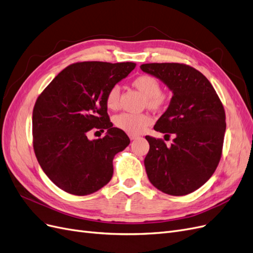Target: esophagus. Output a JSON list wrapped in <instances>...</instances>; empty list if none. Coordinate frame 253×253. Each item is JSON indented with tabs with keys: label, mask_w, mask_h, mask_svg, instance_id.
<instances>
[{
	"label": "esophagus",
	"mask_w": 253,
	"mask_h": 253,
	"mask_svg": "<svg viewBox=\"0 0 253 253\" xmlns=\"http://www.w3.org/2000/svg\"><path fill=\"white\" fill-rule=\"evenodd\" d=\"M129 137H130V140H136V138L138 137L137 135H134V134H129Z\"/></svg>",
	"instance_id": "34e87169"
}]
</instances>
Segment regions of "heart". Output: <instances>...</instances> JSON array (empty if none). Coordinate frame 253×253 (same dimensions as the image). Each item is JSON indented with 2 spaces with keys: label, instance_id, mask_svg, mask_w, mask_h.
<instances>
[{
  "label": "heart",
  "instance_id": "b5f03b06",
  "mask_svg": "<svg viewBox=\"0 0 253 253\" xmlns=\"http://www.w3.org/2000/svg\"><path fill=\"white\" fill-rule=\"evenodd\" d=\"M132 86L135 87L144 96V104L151 110H159L165 104V96L161 93V86L157 79L151 76H140L132 81ZM120 88L112 87L106 95V105L111 110L119 107ZM151 123L148 115H134V113L124 112L115 118V125L128 134H140L145 128Z\"/></svg>",
  "mask_w": 253,
  "mask_h": 253
}]
</instances>
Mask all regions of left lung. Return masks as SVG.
<instances>
[{
    "label": "left lung",
    "instance_id": "left-lung-1",
    "mask_svg": "<svg viewBox=\"0 0 253 253\" xmlns=\"http://www.w3.org/2000/svg\"><path fill=\"white\" fill-rule=\"evenodd\" d=\"M141 69L156 77L172 92L166 111L154 130L172 144L146 135L150 148L144 160L150 183L170 195H186L199 189L221 160L226 131L225 110L207 78L188 65L150 63Z\"/></svg>",
    "mask_w": 253,
    "mask_h": 253
}]
</instances>
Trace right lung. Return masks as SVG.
I'll list each match as a JSON object with an SVG mask.
<instances>
[{
    "label": "right lung",
    "mask_w": 253,
    "mask_h": 253,
    "mask_svg": "<svg viewBox=\"0 0 253 253\" xmlns=\"http://www.w3.org/2000/svg\"><path fill=\"white\" fill-rule=\"evenodd\" d=\"M135 63L82 62L62 70L40 94L32 112L34 149L40 166L62 190L87 195L101 189L113 174V157L130 143L113 127L106 95ZM92 127L106 130L89 140Z\"/></svg>",
    "instance_id": "add662e5"
}]
</instances>
